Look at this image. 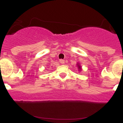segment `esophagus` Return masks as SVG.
I'll list each match as a JSON object with an SVG mask.
<instances>
[{
    "label": "esophagus",
    "mask_w": 123,
    "mask_h": 123,
    "mask_svg": "<svg viewBox=\"0 0 123 123\" xmlns=\"http://www.w3.org/2000/svg\"><path fill=\"white\" fill-rule=\"evenodd\" d=\"M59 62L61 64H64V60H62V59H61L59 61Z\"/></svg>",
    "instance_id": "34e87169"
}]
</instances>
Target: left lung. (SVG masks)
Wrapping results in <instances>:
<instances>
[{
    "label": "left lung",
    "instance_id": "left-lung-1",
    "mask_svg": "<svg viewBox=\"0 0 123 123\" xmlns=\"http://www.w3.org/2000/svg\"><path fill=\"white\" fill-rule=\"evenodd\" d=\"M77 68H78V69H79V72H80V71H82V66H81V65H80V63H79V62H77Z\"/></svg>",
    "mask_w": 123,
    "mask_h": 123
}]
</instances>
